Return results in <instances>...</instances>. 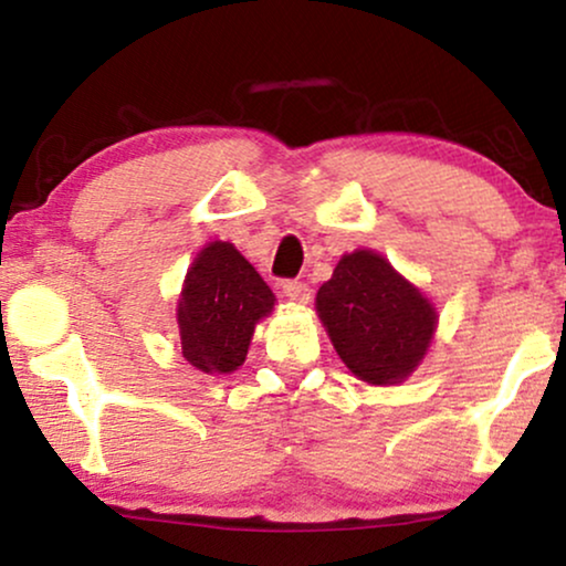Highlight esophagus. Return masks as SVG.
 <instances>
[{"label":"esophagus","instance_id":"1","mask_svg":"<svg viewBox=\"0 0 566 566\" xmlns=\"http://www.w3.org/2000/svg\"><path fill=\"white\" fill-rule=\"evenodd\" d=\"M282 295L287 297L290 303L305 305L307 300H311V290H307V284H303V282H284L282 284Z\"/></svg>","mask_w":566,"mask_h":566}]
</instances>
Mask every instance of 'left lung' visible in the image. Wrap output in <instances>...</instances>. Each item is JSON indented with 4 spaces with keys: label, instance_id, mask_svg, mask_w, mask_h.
<instances>
[{
    "label": "left lung",
    "instance_id": "1",
    "mask_svg": "<svg viewBox=\"0 0 566 566\" xmlns=\"http://www.w3.org/2000/svg\"><path fill=\"white\" fill-rule=\"evenodd\" d=\"M316 313L349 374L370 386L407 381L439 326L431 300L368 248L342 255L321 284Z\"/></svg>",
    "mask_w": 566,
    "mask_h": 566
}]
</instances>
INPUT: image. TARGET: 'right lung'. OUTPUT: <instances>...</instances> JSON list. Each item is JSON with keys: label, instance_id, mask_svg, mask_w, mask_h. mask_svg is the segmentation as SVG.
<instances>
[{"label": "right lung", "instance_id": "1", "mask_svg": "<svg viewBox=\"0 0 566 566\" xmlns=\"http://www.w3.org/2000/svg\"><path fill=\"white\" fill-rule=\"evenodd\" d=\"M274 303V292L232 242H209L192 259L177 300L182 357L200 374H232Z\"/></svg>", "mask_w": 566, "mask_h": 566}]
</instances>
